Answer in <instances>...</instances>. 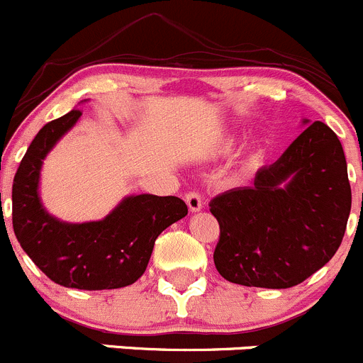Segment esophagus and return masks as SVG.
Listing matches in <instances>:
<instances>
[{"mask_svg": "<svg viewBox=\"0 0 363 363\" xmlns=\"http://www.w3.org/2000/svg\"><path fill=\"white\" fill-rule=\"evenodd\" d=\"M185 203H186V206H189V210L192 211V213L203 210V199H201V196L197 192L185 194Z\"/></svg>", "mask_w": 363, "mask_h": 363, "instance_id": "obj_1", "label": "esophagus"}]
</instances>
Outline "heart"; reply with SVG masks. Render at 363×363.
<instances>
[{"mask_svg":"<svg viewBox=\"0 0 363 363\" xmlns=\"http://www.w3.org/2000/svg\"><path fill=\"white\" fill-rule=\"evenodd\" d=\"M235 145H236V139L235 138L222 139V143H220V145H218V152H220V153H229L233 148H235Z\"/></svg>","mask_w":363,"mask_h":363,"instance_id":"1","label":"heart"}]
</instances>
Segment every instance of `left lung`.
<instances>
[{
  "instance_id": "1",
  "label": "left lung",
  "mask_w": 363,
  "mask_h": 363,
  "mask_svg": "<svg viewBox=\"0 0 363 363\" xmlns=\"http://www.w3.org/2000/svg\"><path fill=\"white\" fill-rule=\"evenodd\" d=\"M305 130L250 186L210 203L220 225L213 252L225 281L286 289L325 267L342 242L351 186L342 145L321 121Z\"/></svg>"
}]
</instances>
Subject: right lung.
<instances>
[{
  "label": "right lung",
  "instance_id": "add662e5",
  "mask_svg": "<svg viewBox=\"0 0 363 363\" xmlns=\"http://www.w3.org/2000/svg\"><path fill=\"white\" fill-rule=\"evenodd\" d=\"M74 109L40 128L21 160L12 185L17 242L56 284L99 291L130 286L145 274L160 233L186 215L180 197L127 196L100 220L65 222L40 199V171L56 143L77 123Z\"/></svg>",
  "mask_w": 363,
  "mask_h": 363
}]
</instances>
